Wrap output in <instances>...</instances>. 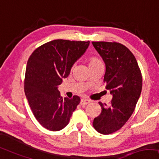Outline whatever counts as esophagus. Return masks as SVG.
<instances>
[{"mask_svg": "<svg viewBox=\"0 0 159 159\" xmlns=\"http://www.w3.org/2000/svg\"><path fill=\"white\" fill-rule=\"evenodd\" d=\"M89 102H90V101H89V99H82L81 100H80V105H86V104H88Z\"/></svg>", "mask_w": 159, "mask_h": 159, "instance_id": "esophagus-1", "label": "esophagus"}]
</instances>
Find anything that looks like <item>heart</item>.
Instances as JSON below:
<instances>
[{
    "label": "heart",
    "instance_id": "b5f03b06",
    "mask_svg": "<svg viewBox=\"0 0 159 159\" xmlns=\"http://www.w3.org/2000/svg\"><path fill=\"white\" fill-rule=\"evenodd\" d=\"M88 62L89 68L92 66H99V65H103L102 60L97 56H90L88 58Z\"/></svg>",
    "mask_w": 159,
    "mask_h": 159
}]
</instances>
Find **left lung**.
I'll use <instances>...</instances> for the list:
<instances>
[{
	"mask_svg": "<svg viewBox=\"0 0 159 159\" xmlns=\"http://www.w3.org/2000/svg\"><path fill=\"white\" fill-rule=\"evenodd\" d=\"M106 66L104 82L112 99L109 105L99 102L102 111L93 122L103 135L119 130L135 110L142 90V74L135 56L119 42H92Z\"/></svg>",
	"mask_w": 159,
	"mask_h": 159,
	"instance_id": "8db88e82",
	"label": "left lung"
}]
</instances>
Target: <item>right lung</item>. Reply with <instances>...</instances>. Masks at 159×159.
Here are the masks:
<instances>
[{"instance_id": "1", "label": "right lung", "mask_w": 159, "mask_h": 159, "mask_svg": "<svg viewBox=\"0 0 159 159\" xmlns=\"http://www.w3.org/2000/svg\"><path fill=\"white\" fill-rule=\"evenodd\" d=\"M89 41L55 39L39 46L29 57L24 92L36 120L50 131H59L68 124L80 103V97L62 98L57 90L74 62L89 45Z\"/></svg>"}]
</instances>
